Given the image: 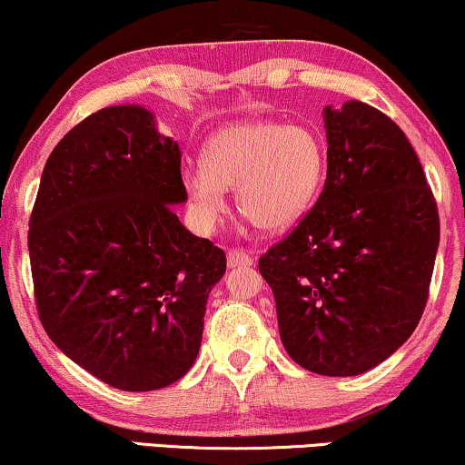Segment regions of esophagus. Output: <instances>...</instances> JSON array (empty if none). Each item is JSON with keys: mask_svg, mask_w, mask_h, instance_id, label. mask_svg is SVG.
I'll return each instance as SVG.
<instances>
[{"mask_svg": "<svg viewBox=\"0 0 465 465\" xmlns=\"http://www.w3.org/2000/svg\"><path fill=\"white\" fill-rule=\"evenodd\" d=\"M226 260H228V266H231V269H237V266H252L253 264L252 253L245 252V250H231V252H228Z\"/></svg>", "mask_w": 465, "mask_h": 465, "instance_id": "1", "label": "esophagus"}]
</instances>
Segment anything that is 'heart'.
Masks as SVG:
<instances>
[{"mask_svg": "<svg viewBox=\"0 0 465 465\" xmlns=\"http://www.w3.org/2000/svg\"><path fill=\"white\" fill-rule=\"evenodd\" d=\"M326 154L322 139L301 124L239 123L207 139L201 167L183 177L196 220L213 226L226 212L228 190L258 231L283 232L301 222L320 190Z\"/></svg>", "mask_w": 465, "mask_h": 465, "instance_id": "obj_1", "label": "heart"}]
</instances>
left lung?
Instances as JSON below:
<instances>
[{
    "label": "left lung",
    "mask_w": 465,
    "mask_h": 465,
    "mask_svg": "<svg viewBox=\"0 0 465 465\" xmlns=\"http://www.w3.org/2000/svg\"><path fill=\"white\" fill-rule=\"evenodd\" d=\"M326 183L260 258L296 364L355 377L415 332L440 241L434 194L402 129L361 101L323 107Z\"/></svg>",
    "instance_id": "obj_1"
}]
</instances>
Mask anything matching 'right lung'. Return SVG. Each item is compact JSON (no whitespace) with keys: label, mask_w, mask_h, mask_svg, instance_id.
<instances>
[{"label":"right lung","mask_w":465,"mask_h":465,"mask_svg":"<svg viewBox=\"0 0 465 465\" xmlns=\"http://www.w3.org/2000/svg\"><path fill=\"white\" fill-rule=\"evenodd\" d=\"M182 154L143 105L91 114L56 143L29 220L35 304L69 360L123 391L194 364L226 256L182 224Z\"/></svg>","instance_id":"add662e5"}]
</instances>
